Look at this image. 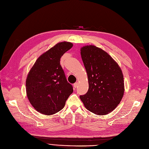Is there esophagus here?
Here are the masks:
<instances>
[{
    "instance_id": "34e87169",
    "label": "esophagus",
    "mask_w": 149,
    "mask_h": 149,
    "mask_svg": "<svg viewBox=\"0 0 149 149\" xmlns=\"http://www.w3.org/2000/svg\"><path fill=\"white\" fill-rule=\"evenodd\" d=\"M78 83H75L74 84H73V87L74 88H76L78 87Z\"/></svg>"
}]
</instances>
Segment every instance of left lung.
<instances>
[{"label": "left lung", "mask_w": 149, "mask_h": 149, "mask_svg": "<svg viewBox=\"0 0 149 149\" xmlns=\"http://www.w3.org/2000/svg\"><path fill=\"white\" fill-rule=\"evenodd\" d=\"M81 55L89 83L88 91L79 96L81 100L94 114H109L124 95V76L120 68L109 54L96 46L82 47Z\"/></svg>", "instance_id": "left-lung-1"}]
</instances>
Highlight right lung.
<instances>
[{"label": "right lung", "instance_id": "obj_1", "mask_svg": "<svg viewBox=\"0 0 149 149\" xmlns=\"http://www.w3.org/2000/svg\"><path fill=\"white\" fill-rule=\"evenodd\" d=\"M73 47L67 42L58 43L40 56L26 79V96L40 113L52 115L61 111L73 92L60 65V58Z\"/></svg>", "mask_w": 149, "mask_h": 149}]
</instances>
